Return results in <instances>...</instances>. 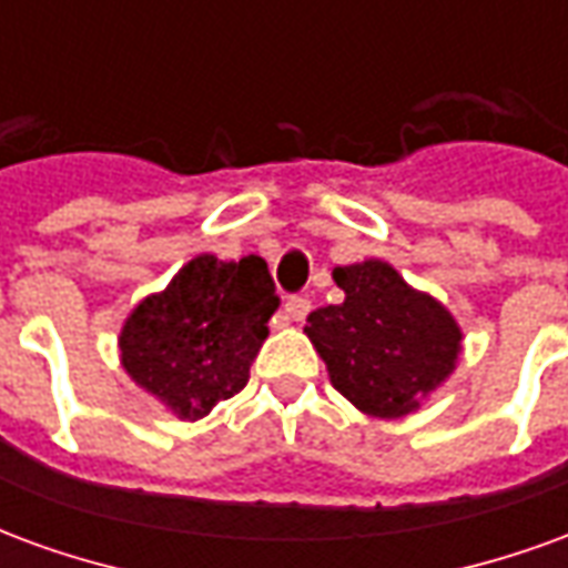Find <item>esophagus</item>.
Instances as JSON below:
<instances>
[{
  "instance_id": "esophagus-1",
  "label": "esophagus",
  "mask_w": 568,
  "mask_h": 568,
  "mask_svg": "<svg viewBox=\"0 0 568 568\" xmlns=\"http://www.w3.org/2000/svg\"><path fill=\"white\" fill-rule=\"evenodd\" d=\"M313 310V304H310V297L304 295H292L288 301H285V316L295 322H304L307 320V313Z\"/></svg>"
}]
</instances>
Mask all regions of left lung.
I'll list each match as a JSON object with an SVG mask.
<instances>
[{"instance_id":"1","label":"left lung","mask_w":568,"mask_h":568,"mask_svg":"<svg viewBox=\"0 0 568 568\" xmlns=\"http://www.w3.org/2000/svg\"><path fill=\"white\" fill-rule=\"evenodd\" d=\"M341 304L307 316V337L334 389L371 417H402L453 371L463 334L435 297L419 295L383 261L337 267Z\"/></svg>"}]
</instances>
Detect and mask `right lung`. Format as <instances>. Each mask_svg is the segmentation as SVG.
Wrapping results in <instances>:
<instances>
[{
	"instance_id": "obj_1",
	"label": "right lung",
	"mask_w": 568,
	"mask_h": 568,
	"mask_svg": "<svg viewBox=\"0 0 568 568\" xmlns=\"http://www.w3.org/2000/svg\"><path fill=\"white\" fill-rule=\"evenodd\" d=\"M280 304L267 261H187L166 292L145 297L121 332V362L182 419L236 395Z\"/></svg>"
}]
</instances>
